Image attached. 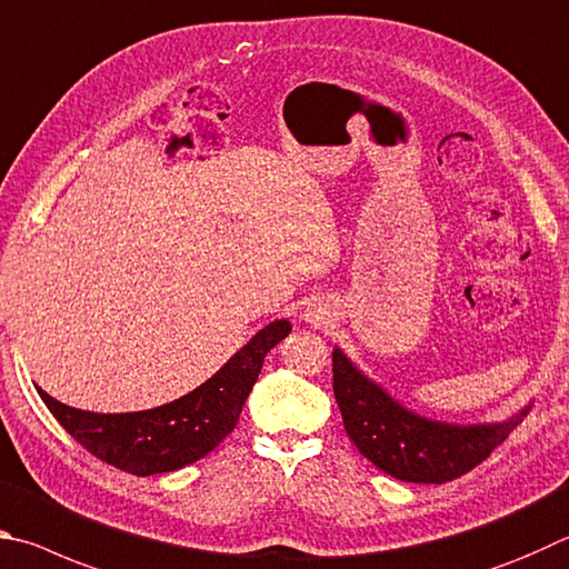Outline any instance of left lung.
Listing matches in <instances>:
<instances>
[{"mask_svg": "<svg viewBox=\"0 0 569 569\" xmlns=\"http://www.w3.org/2000/svg\"><path fill=\"white\" fill-rule=\"evenodd\" d=\"M332 387L345 430L377 470L402 482L445 485L475 470L522 422L530 407L497 425H447L405 410L380 385L332 352Z\"/></svg>", "mask_w": 569, "mask_h": 569, "instance_id": "left-lung-1", "label": "left lung"}]
</instances>
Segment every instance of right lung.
<instances>
[{"instance_id":"1","label":"right lung","mask_w":569,"mask_h":569,"mask_svg":"<svg viewBox=\"0 0 569 569\" xmlns=\"http://www.w3.org/2000/svg\"><path fill=\"white\" fill-rule=\"evenodd\" d=\"M287 320L269 322L217 375L179 400L144 412L74 410L37 387L49 412L99 460L137 477L174 472L202 460L234 430L267 352L290 335Z\"/></svg>"}]
</instances>
